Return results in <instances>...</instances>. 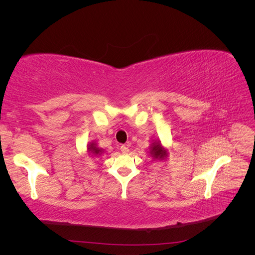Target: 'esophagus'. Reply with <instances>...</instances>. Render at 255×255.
Returning <instances> with one entry per match:
<instances>
[{
    "instance_id": "obj_1",
    "label": "esophagus",
    "mask_w": 255,
    "mask_h": 255,
    "mask_svg": "<svg viewBox=\"0 0 255 255\" xmlns=\"http://www.w3.org/2000/svg\"><path fill=\"white\" fill-rule=\"evenodd\" d=\"M120 150H121V153H122V154H128V151H129L127 145H121V146H120Z\"/></svg>"
}]
</instances>
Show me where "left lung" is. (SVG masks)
Masks as SVG:
<instances>
[{
  "mask_svg": "<svg viewBox=\"0 0 255 255\" xmlns=\"http://www.w3.org/2000/svg\"><path fill=\"white\" fill-rule=\"evenodd\" d=\"M149 150H150L149 151L150 155L152 156V159H154V160L163 161L168 158L169 150L166 148V146L161 144V141L159 139L152 140V143L150 144Z\"/></svg>",
  "mask_w": 255,
  "mask_h": 255,
  "instance_id": "left-lung-1",
  "label": "left lung"
}]
</instances>
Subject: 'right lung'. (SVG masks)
<instances>
[{
	"mask_svg": "<svg viewBox=\"0 0 255 255\" xmlns=\"http://www.w3.org/2000/svg\"><path fill=\"white\" fill-rule=\"evenodd\" d=\"M103 153H104V149L99 148L98 143H96V141H90L87 144V153H86L87 156L98 157V156H101Z\"/></svg>",
	"mask_w": 255,
	"mask_h": 255,
	"instance_id": "add662e5",
	"label": "right lung"
}]
</instances>
